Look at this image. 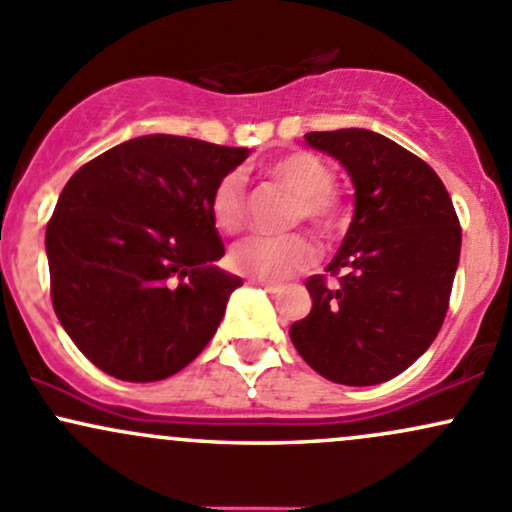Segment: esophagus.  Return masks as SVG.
<instances>
[{
    "mask_svg": "<svg viewBox=\"0 0 512 512\" xmlns=\"http://www.w3.org/2000/svg\"><path fill=\"white\" fill-rule=\"evenodd\" d=\"M250 284L262 286V289L269 291V294H279L282 291V284H274V282H262V279H250Z\"/></svg>",
    "mask_w": 512,
    "mask_h": 512,
    "instance_id": "1",
    "label": "esophagus"
}]
</instances>
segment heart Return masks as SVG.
Segmentation results:
<instances>
[{
	"instance_id": "b5f03b06",
	"label": "heart",
	"mask_w": 512,
	"mask_h": 512,
	"mask_svg": "<svg viewBox=\"0 0 512 512\" xmlns=\"http://www.w3.org/2000/svg\"><path fill=\"white\" fill-rule=\"evenodd\" d=\"M267 177L282 184L296 196L291 216L294 221L311 223L323 235H333L342 226V206L335 199V174L318 155L296 150L267 167ZM211 218L226 233L240 230L245 221V184L238 172H230L213 187ZM316 260V247L306 235L291 233L269 238V235H250L230 250V267L250 279L262 282H284L299 269Z\"/></svg>"
}]
</instances>
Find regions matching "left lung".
I'll return each instance as SVG.
<instances>
[{"label": "left lung", "mask_w": 512, "mask_h": 512, "mask_svg": "<svg viewBox=\"0 0 512 512\" xmlns=\"http://www.w3.org/2000/svg\"><path fill=\"white\" fill-rule=\"evenodd\" d=\"M355 187V216L323 277L306 282L313 308L289 328L299 355L325 379L374 386L406 372L447 316L462 228L430 165L367 128L306 133Z\"/></svg>", "instance_id": "left-lung-1"}]
</instances>
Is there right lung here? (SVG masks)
Here are the masks:
<instances>
[{"instance_id": "obj_1", "label": "right lung", "mask_w": 512, "mask_h": 512, "mask_svg": "<svg viewBox=\"0 0 512 512\" xmlns=\"http://www.w3.org/2000/svg\"><path fill=\"white\" fill-rule=\"evenodd\" d=\"M247 148L131 138L72 174L46 228L55 316L82 355L121 381H160L209 345L243 279L211 218L218 179Z\"/></svg>"}]
</instances>
